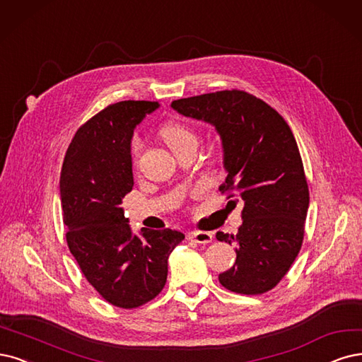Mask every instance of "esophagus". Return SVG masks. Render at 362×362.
<instances>
[{"mask_svg": "<svg viewBox=\"0 0 362 362\" xmlns=\"http://www.w3.org/2000/svg\"><path fill=\"white\" fill-rule=\"evenodd\" d=\"M189 238L192 240V242H195V243L207 245V243H210L211 240H213V235L209 231H191L189 233Z\"/></svg>", "mask_w": 362, "mask_h": 362, "instance_id": "1", "label": "esophagus"}]
</instances>
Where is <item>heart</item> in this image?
Instances as JSON below:
<instances>
[{
  "label": "heart",
  "mask_w": 362,
  "mask_h": 362,
  "mask_svg": "<svg viewBox=\"0 0 362 362\" xmlns=\"http://www.w3.org/2000/svg\"><path fill=\"white\" fill-rule=\"evenodd\" d=\"M159 134L173 152L180 149V147L185 144H197L195 132L186 125L176 122V120H168V122H165L163 127H160ZM140 149H141L140 141L134 140L131 144V153H132L134 164H137L139 156H140Z\"/></svg>",
  "instance_id": "b5f03b06"
}]
</instances>
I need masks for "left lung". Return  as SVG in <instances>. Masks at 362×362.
<instances>
[{"mask_svg":"<svg viewBox=\"0 0 362 362\" xmlns=\"http://www.w3.org/2000/svg\"><path fill=\"white\" fill-rule=\"evenodd\" d=\"M177 113L215 127L226 179L222 192L245 202L235 235L216 233L235 245L237 259L219 274L223 288L245 296L273 289L301 249L309 188L293 134L273 107L245 90H219L171 103Z\"/></svg>","mask_w":362,"mask_h":362,"instance_id":"1","label":"left lung"}]
</instances>
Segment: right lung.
<instances>
[{
	"mask_svg": "<svg viewBox=\"0 0 362 362\" xmlns=\"http://www.w3.org/2000/svg\"><path fill=\"white\" fill-rule=\"evenodd\" d=\"M158 107L156 101L105 107L77 129L61 170V207L71 255L100 296L122 309H136L163 291L170 253L185 238L170 228L134 234L120 207L134 186V128Z\"/></svg>",
	"mask_w": 362,
	"mask_h": 362,
	"instance_id": "1",
	"label": "right lung"
}]
</instances>
